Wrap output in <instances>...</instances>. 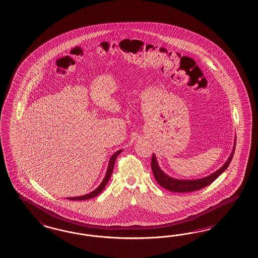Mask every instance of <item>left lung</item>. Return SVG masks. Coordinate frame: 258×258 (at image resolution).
Segmentation results:
<instances>
[{"instance_id":"1","label":"left lung","mask_w":258,"mask_h":258,"mask_svg":"<svg viewBox=\"0 0 258 258\" xmlns=\"http://www.w3.org/2000/svg\"><path fill=\"white\" fill-rule=\"evenodd\" d=\"M236 142V140H235ZM234 149L235 147H233V153L230 156L229 159L227 160V162L225 163L223 166L220 169H218L214 174L208 175L204 178H200V179H192V180H180V179H175L172 178L170 176L165 175L158 165L156 157L152 156V161H151V167H152V171L154 176L157 180V182L163 188H165L167 190L171 191H175V192H188V191H198L202 188H205L206 186L210 185L213 181H215L216 178L221 175L225 170L228 168L229 164L231 163L232 159H233V154H234Z\"/></svg>"}]
</instances>
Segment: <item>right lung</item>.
<instances>
[{
  "label": "right lung",
  "instance_id": "1",
  "mask_svg": "<svg viewBox=\"0 0 258 258\" xmlns=\"http://www.w3.org/2000/svg\"><path fill=\"white\" fill-rule=\"evenodd\" d=\"M121 153V150H119V151H117L116 152L111 158H110V161H109V165L108 169H107V172H106V175H105V177H104V179L102 180V182L100 183V186L96 189V190H94V191L90 192V194H88V195H85V196H83V197H77V198H69L68 200H90V199H93V198H95V197H97L98 195H100L101 191H103V189H104V187L106 186V184L108 183L109 179H110V176L112 175V172H113V169H114V166H115V161H116V158H117V156L119 155Z\"/></svg>",
  "mask_w": 258,
  "mask_h": 258
}]
</instances>
